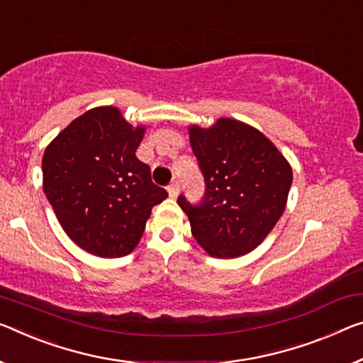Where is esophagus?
Returning a JSON list of instances; mask_svg holds the SVG:
<instances>
[{"instance_id": "34e87169", "label": "esophagus", "mask_w": 363, "mask_h": 363, "mask_svg": "<svg viewBox=\"0 0 363 363\" xmlns=\"http://www.w3.org/2000/svg\"><path fill=\"white\" fill-rule=\"evenodd\" d=\"M167 191H169L170 198H177L178 193H180V182H177V180L172 182L169 188H167Z\"/></svg>"}]
</instances>
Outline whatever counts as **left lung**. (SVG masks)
I'll list each match as a JSON object with an SVG mask.
<instances>
[{
  "mask_svg": "<svg viewBox=\"0 0 363 363\" xmlns=\"http://www.w3.org/2000/svg\"><path fill=\"white\" fill-rule=\"evenodd\" d=\"M188 135L206 182L199 206L178 198L193 237L213 258L253 252L286 209L291 164L259 130L233 118L191 125Z\"/></svg>",
  "mask_w": 363,
  "mask_h": 363,
  "instance_id": "left-lung-1",
  "label": "left lung"
}]
</instances>
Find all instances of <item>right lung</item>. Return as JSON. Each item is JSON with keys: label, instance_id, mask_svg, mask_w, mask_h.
<instances>
[{"label": "right lung", "instance_id": "obj_1", "mask_svg": "<svg viewBox=\"0 0 363 363\" xmlns=\"http://www.w3.org/2000/svg\"><path fill=\"white\" fill-rule=\"evenodd\" d=\"M144 131L116 107H96L72 120L43 152L45 196L66 235L87 253L130 255L150 211L169 196L136 157Z\"/></svg>", "mask_w": 363, "mask_h": 363}]
</instances>
